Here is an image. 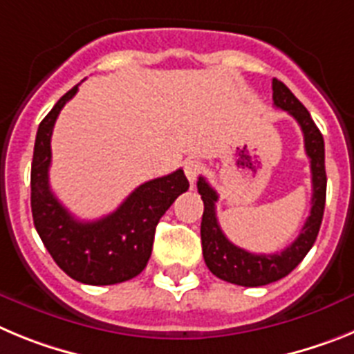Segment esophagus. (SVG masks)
<instances>
[{"mask_svg":"<svg viewBox=\"0 0 354 354\" xmlns=\"http://www.w3.org/2000/svg\"><path fill=\"white\" fill-rule=\"evenodd\" d=\"M202 170H204V167H202V162L196 161V159H187V161L184 162V171H186V177L189 179L192 184L198 179V175L202 174Z\"/></svg>","mask_w":354,"mask_h":354,"instance_id":"1","label":"esophagus"}]
</instances>
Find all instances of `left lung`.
I'll return each mask as SVG.
<instances>
[{
  "mask_svg": "<svg viewBox=\"0 0 354 354\" xmlns=\"http://www.w3.org/2000/svg\"><path fill=\"white\" fill-rule=\"evenodd\" d=\"M273 102L277 108L283 109L301 127L305 140V152L310 159L312 171V207L301 232L286 250L277 253H252L243 250L227 239L216 218L214 204L218 193L207 184L204 177H198V193L204 200V214L200 225L202 252L209 271L225 282L245 287H261L280 278L287 277L290 271L305 259L317 239L326 202V170H324V140L321 131L312 120L308 109L296 99L292 92L282 81L273 80Z\"/></svg>",
  "mask_w": 354,
  "mask_h": 354,
  "instance_id": "1",
  "label": "left lung"
}]
</instances>
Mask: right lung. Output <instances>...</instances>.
<instances>
[{
    "instance_id": "add662e5",
    "label": "right lung",
    "mask_w": 354,
    "mask_h": 354,
    "mask_svg": "<svg viewBox=\"0 0 354 354\" xmlns=\"http://www.w3.org/2000/svg\"><path fill=\"white\" fill-rule=\"evenodd\" d=\"M76 92L77 84L56 102L37 131L31 162V214L44 246L68 277L88 286H113L145 270L156 225L175 198L187 192L189 183L179 168L147 180L117 211L101 220H76L49 186L53 127Z\"/></svg>"
}]
</instances>
